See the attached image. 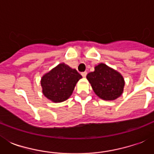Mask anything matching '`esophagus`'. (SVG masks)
I'll list each match as a JSON object with an SVG mask.
<instances>
[{
    "label": "esophagus",
    "mask_w": 154,
    "mask_h": 154,
    "mask_svg": "<svg viewBox=\"0 0 154 154\" xmlns=\"http://www.w3.org/2000/svg\"><path fill=\"white\" fill-rule=\"evenodd\" d=\"M82 77H86V75H87V72H82Z\"/></svg>",
    "instance_id": "obj_1"
}]
</instances>
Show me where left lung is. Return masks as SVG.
I'll use <instances>...</instances> for the list:
<instances>
[{"label": "left lung", "instance_id": "1", "mask_svg": "<svg viewBox=\"0 0 154 154\" xmlns=\"http://www.w3.org/2000/svg\"><path fill=\"white\" fill-rule=\"evenodd\" d=\"M86 78L97 96L102 100L113 101L123 94L125 87L123 76L104 63L95 65L94 72H89Z\"/></svg>", "mask_w": 154, "mask_h": 154}]
</instances>
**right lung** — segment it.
I'll list each match as a JSON object with an SVG mask.
<instances>
[{
	"label": "right lung",
	"instance_id": "add662e5",
	"mask_svg": "<svg viewBox=\"0 0 154 154\" xmlns=\"http://www.w3.org/2000/svg\"><path fill=\"white\" fill-rule=\"evenodd\" d=\"M82 78V75L75 69L65 63H60L42 77V93L52 102H62L69 98Z\"/></svg>",
	"mask_w": 154,
	"mask_h": 154
}]
</instances>
